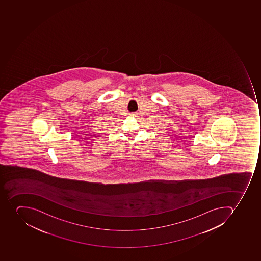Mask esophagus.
Masks as SVG:
<instances>
[{
  "label": "esophagus",
  "instance_id": "1",
  "mask_svg": "<svg viewBox=\"0 0 261 261\" xmlns=\"http://www.w3.org/2000/svg\"><path fill=\"white\" fill-rule=\"evenodd\" d=\"M137 115L136 113H129V116H132V117H136Z\"/></svg>",
  "mask_w": 261,
  "mask_h": 261
}]
</instances>
